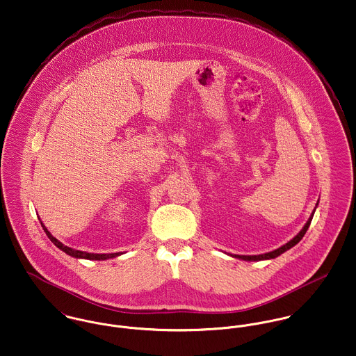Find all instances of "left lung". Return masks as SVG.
<instances>
[{
  "label": "left lung",
  "instance_id": "left-lung-1",
  "mask_svg": "<svg viewBox=\"0 0 356 356\" xmlns=\"http://www.w3.org/2000/svg\"><path fill=\"white\" fill-rule=\"evenodd\" d=\"M317 206H318V202H317V204H316V207H314V210H313V213H312V216L309 217L307 219V222L305 223V226L302 227L301 232L294 237V238H291L289 243H286L284 245L279 246L277 249H275V250H271V252H267V253H261V254H233V253H227L229 256H232V257H236V259H240V260H245V261H261V260H273L275 257H277V256H280L282 253H284L286 250H289V249H291L293 246L297 245L300 241L302 240V237L305 236V233H306V230L309 229V226H310V222H312V219H313V216H314V211H316V209H317Z\"/></svg>",
  "mask_w": 356,
  "mask_h": 356
}]
</instances>
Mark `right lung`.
<instances>
[{
	"label": "right lung",
	"mask_w": 356,
	"mask_h": 356,
	"mask_svg": "<svg viewBox=\"0 0 356 356\" xmlns=\"http://www.w3.org/2000/svg\"><path fill=\"white\" fill-rule=\"evenodd\" d=\"M40 223H42V227H43V230H44V233L47 234V237L51 240V243L54 244L56 248H59L62 252H65L66 254H69V256H72V257H76V259H85V260H107V259H113V257H118V256H120V254H123V253H120V252H118V253H88V252H83V250H77V249H73V248H70V246L63 245L60 241H58L56 238H55L54 236L49 232V229L43 225V222L40 220Z\"/></svg>",
	"instance_id": "right-lung-1"
}]
</instances>
